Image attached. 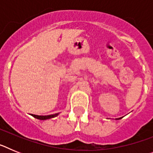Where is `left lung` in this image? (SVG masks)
<instances>
[{"mask_svg":"<svg viewBox=\"0 0 153 153\" xmlns=\"http://www.w3.org/2000/svg\"><path fill=\"white\" fill-rule=\"evenodd\" d=\"M119 119H121V118H119Z\"/></svg>","mask_w":153,"mask_h":153,"instance_id":"1","label":"left lung"}]
</instances>
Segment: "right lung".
Returning a JSON list of instances; mask_svg holds the SVG:
<instances>
[{
  "instance_id": "right-lung-1",
  "label": "right lung",
  "mask_w": 153,
  "mask_h": 153,
  "mask_svg": "<svg viewBox=\"0 0 153 153\" xmlns=\"http://www.w3.org/2000/svg\"><path fill=\"white\" fill-rule=\"evenodd\" d=\"M33 117L35 118L38 119V120H48V119H51L53 118V117H55L57 116V113L56 114H53V115H48V116H37V115H33L32 114Z\"/></svg>"
}]
</instances>
